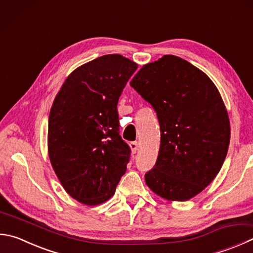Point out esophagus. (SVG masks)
Masks as SVG:
<instances>
[{
  "mask_svg": "<svg viewBox=\"0 0 253 253\" xmlns=\"http://www.w3.org/2000/svg\"><path fill=\"white\" fill-rule=\"evenodd\" d=\"M130 149H131V153L132 154H136V151L138 150V144H137V141H131L130 144Z\"/></svg>",
  "mask_w": 253,
  "mask_h": 253,
  "instance_id": "obj_1",
  "label": "esophagus"
}]
</instances>
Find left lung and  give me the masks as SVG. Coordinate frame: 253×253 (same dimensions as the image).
Segmentation results:
<instances>
[{
  "instance_id": "left-lung-1",
  "label": "left lung",
  "mask_w": 253,
  "mask_h": 253,
  "mask_svg": "<svg viewBox=\"0 0 253 253\" xmlns=\"http://www.w3.org/2000/svg\"><path fill=\"white\" fill-rule=\"evenodd\" d=\"M130 86L154 107L162 132L157 162L145 174L147 186L167 200L198 195L220 171L230 142V123L217 87L173 55L142 66Z\"/></svg>"
}]
</instances>
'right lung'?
Here are the masks:
<instances>
[{"instance_id": "right-lung-1", "label": "right lung", "mask_w": 253, "mask_h": 253, "mask_svg": "<svg viewBox=\"0 0 253 253\" xmlns=\"http://www.w3.org/2000/svg\"><path fill=\"white\" fill-rule=\"evenodd\" d=\"M137 64L119 54L84 64L64 82L48 118V155L66 192L95 206L115 194L130 148L119 135L117 103Z\"/></svg>"}]
</instances>
